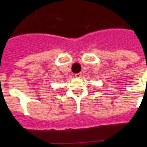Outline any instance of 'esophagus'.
I'll use <instances>...</instances> for the list:
<instances>
[{
	"label": "esophagus",
	"instance_id": "34e87169",
	"mask_svg": "<svg viewBox=\"0 0 147 147\" xmlns=\"http://www.w3.org/2000/svg\"><path fill=\"white\" fill-rule=\"evenodd\" d=\"M82 73H78V74H75V77L80 78L82 76Z\"/></svg>",
	"mask_w": 147,
	"mask_h": 147
}]
</instances>
